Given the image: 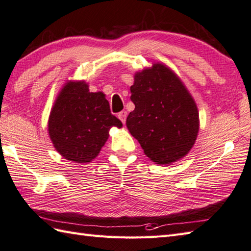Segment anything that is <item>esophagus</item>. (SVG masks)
<instances>
[{
	"instance_id": "1",
	"label": "esophagus",
	"mask_w": 251,
	"mask_h": 251,
	"mask_svg": "<svg viewBox=\"0 0 251 251\" xmlns=\"http://www.w3.org/2000/svg\"><path fill=\"white\" fill-rule=\"evenodd\" d=\"M117 117H119V119L122 121L123 124H125L126 117H127V112H126V111H121L120 113L117 114Z\"/></svg>"
}]
</instances>
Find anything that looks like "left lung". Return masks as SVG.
<instances>
[{"instance_id": "8db88e82", "label": "left lung", "mask_w": 251, "mask_h": 251, "mask_svg": "<svg viewBox=\"0 0 251 251\" xmlns=\"http://www.w3.org/2000/svg\"><path fill=\"white\" fill-rule=\"evenodd\" d=\"M130 93L135 110L126 126L146 155L159 165L184 157L195 143L200 119L194 99L177 74L154 63L135 74Z\"/></svg>"}]
</instances>
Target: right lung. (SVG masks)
Masks as SVG:
<instances>
[{
  "mask_svg": "<svg viewBox=\"0 0 251 251\" xmlns=\"http://www.w3.org/2000/svg\"><path fill=\"white\" fill-rule=\"evenodd\" d=\"M123 126L110 111L103 93H90L84 81L68 82L50 111L49 134L56 150L69 161L87 164L98 155L111 127Z\"/></svg>",
  "mask_w": 251,
  "mask_h": 251,
  "instance_id": "add662e5",
  "label": "right lung"
}]
</instances>
